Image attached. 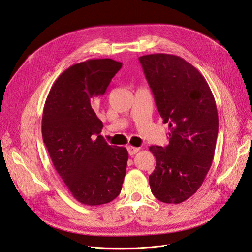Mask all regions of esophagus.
<instances>
[{"instance_id": "34e87169", "label": "esophagus", "mask_w": 252, "mask_h": 252, "mask_svg": "<svg viewBox=\"0 0 252 252\" xmlns=\"http://www.w3.org/2000/svg\"><path fill=\"white\" fill-rule=\"evenodd\" d=\"M127 150H128V152H129V155L133 156V155H135L136 152H138L140 149L136 148V147H133V146H128V147H127Z\"/></svg>"}]
</instances>
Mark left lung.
Listing matches in <instances>:
<instances>
[{
    "instance_id": "1",
    "label": "left lung",
    "mask_w": 252,
    "mask_h": 252,
    "mask_svg": "<svg viewBox=\"0 0 252 252\" xmlns=\"http://www.w3.org/2000/svg\"><path fill=\"white\" fill-rule=\"evenodd\" d=\"M139 60L170 130L166 147H149L157 161L150 189L158 201L180 204L197 191L211 167L219 131L216 101L201 72L184 59L154 53Z\"/></svg>"
}]
</instances>
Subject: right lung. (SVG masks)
Returning <instances> with one entry per match:
<instances>
[{"instance_id":"add662e5","label":"right lung","mask_w":252,"mask_h":252,"mask_svg":"<svg viewBox=\"0 0 252 252\" xmlns=\"http://www.w3.org/2000/svg\"><path fill=\"white\" fill-rule=\"evenodd\" d=\"M122 63L90 59L60 74L45 102L42 135L53 166L72 196L88 206L107 204L120 194L128 151L112 148L100 132L94 108Z\"/></svg>"}]
</instances>
